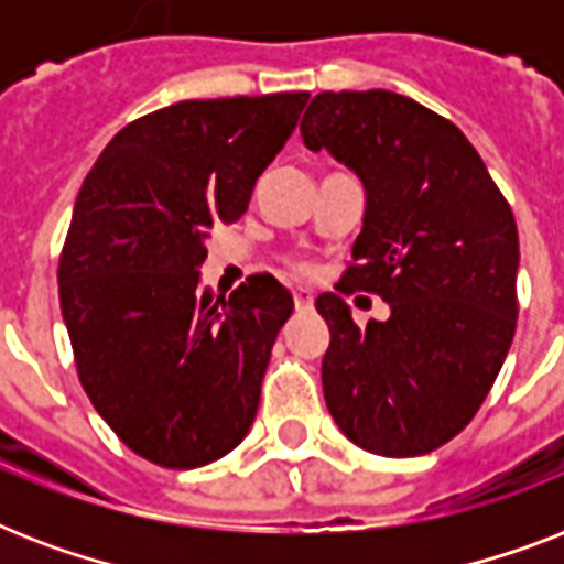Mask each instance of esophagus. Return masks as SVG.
Masks as SVG:
<instances>
[{
  "instance_id": "1",
  "label": "esophagus",
  "mask_w": 564,
  "mask_h": 564,
  "mask_svg": "<svg viewBox=\"0 0 564 564\" xmlns=\"http://www.w3.org/2000/svg\"><path fill=\"white\" fill-rule=\"evenodd\" d=\"M292 301H295V310H299V313H310V310H313V295H310L307 290L292 292Z\"/></svg>"
}]
</instances>
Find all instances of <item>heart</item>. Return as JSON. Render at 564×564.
<instances>
[{"instance_id": "b5f03b06", "label": "heart", "mask_w": 564, "mask_h": 564, "mask_svg": "<svg viewBox=\"0 0 564 564\" xmlns=\"http://www.w3.org/2000/svg\"><path fill=\"white\" fill-rule=\"evenodd\" d=\"M292 265V269H301V265L299 263H290Z\"/></svg>"}]
</instances>
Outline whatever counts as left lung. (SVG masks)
<instances>
[{
  "instance_id": "8db88e82",
  "label": "left lung",
  "mask_w": 564,
  "mask_h": 564,
  "mask_svg": "<svg viewBox=\"0 0 564 564\" xmlns=\"http://www.w3.org/2000/svg\"><path fill=\"white\" fill-rule=\"evenodd\" d=\"M301 137L366 187L354 260L316 299L327 410L362 451L430 454L477 415L516 336L512 207L463 131L398 93H318ZM357 289L393 316L357 326L341 301Z\"/></svg>"
}]
</instances>
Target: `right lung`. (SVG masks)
<instances>
[{
    "instance_id": "obj_1",
    "label": "right lung",
    "mask_w": 564,
    "mask_h": 564,
    "mask_svg": "<svg viewBox=\"0 0 564 564\" xmlns=\"http://www.w3.org/2000/svg\"><path fill=\"white\" fill-rule=\"evenodd\" d=\"M310 93L189 99L128 122L75 198L57 292L84 392L137 456L198 468L246 438L292 295L251 274L198 292L204 239L237 221Z\"/></svg>"
}]
</instances>
